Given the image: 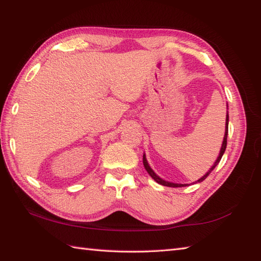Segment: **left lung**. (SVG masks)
<instances>
[{
  "mask_svg": "<svg viewBox=\"0 0 261 261\" xmlns=\"http://www.w3.org/2000/svg\"><path fill=\"white\" fill-rule=\"evenodd\" d=\"M227 108H228V103H227ZM228 126H229V114H228V112H227V116H225V132H224V137H223V142H222V145H221V149H220V153H219V156H218V159L216 160V162H214L213 163V165L211 166V169L207 171L205 174L202 176V177H200L198 181H195V182H193V183H200V182H202L203 181V179H205L206 177H207V175L210 174V173L214 170V167H216L218 164H219V162L221 161V158H222V155L224 154V150H225V147H227V137H228ZM143 164H144V167H145V170L147 171V173L148 174L152 176V178L154 179L155 182H158L159 184H161V185H164V187H170V188H182V187H187V185H189V184H179V183H172V182H169V181H165V179H163V178H161L158 174H156V173L152 170V167L149 166V164H148V162H147V160H146V155H145V153L143 154Z\"/></svg>",
  "mask_w": 261,
  "mask_h": 261,
  "instance_id": "1",
  "label": "left lung"
}]
</instances>
